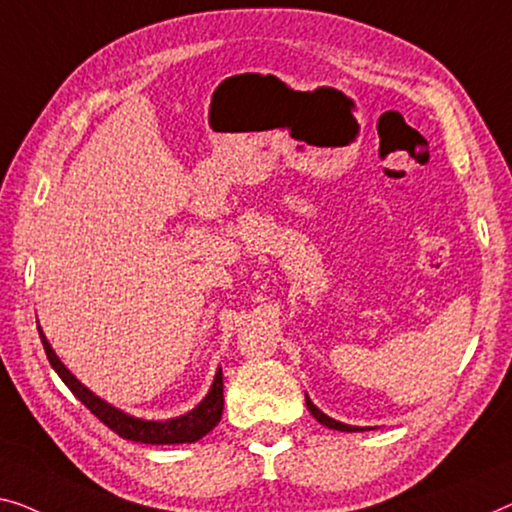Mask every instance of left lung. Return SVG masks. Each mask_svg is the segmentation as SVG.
<instances>
[{"instance_id": "1", "label": "left lung", "mask_w": 512, "mask_h": 512, "mask_svg": "<svg viewBox=\"0 0 512 512\" xmlns=\"http://www.w3.org/2000/svg\"><path fill=\"white\" fill-rule=\"evenodd\" d=\"M305 404H308V409H310V414L317 418L319 423L322 425H326V427H331V430H340V432H358V430H363V427H352V425H345V423H338V421H333V418H329L324 414V411H319L315 404L310 402V398H305Z\"/></svg>"}]
</instances>
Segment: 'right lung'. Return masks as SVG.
<instances>
[{
	"label": "right lung",
	"instance_id": "obj_1",
	"mask_svg": "<svg viewBox=\"0 0 512 512\" xmlns=\"http://www.w3.org/2000/svg\"><path fill=\"white\" fill-rule=\"evenodd\" d=\"M43 342L45 354H48V361L52 368H55L61 381L71 388V393L78 398L85 407L94 414L98 421L105 423L112 432H117L121 439L140 441V444H193V441L202 439L204 434H209L213 427L218 425L220 416H223V372L218 370L216 379H213V386L207 398H204L193 411H188L186 416L172 418V421H140V418H133L124 414V411L110 407L108 402L96 398L94 393L89 391L75 379L71 372L64 368V363L59 361L57 354L52 352L50 342L45 340V335L38 331Z\"/></svg>",
	"mask_w": 512,
	"mask_h": 512
}]
</instances>
